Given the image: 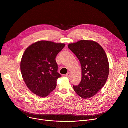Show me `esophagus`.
I'll return each mask as SVG.
<instances>
[{
    "label": "esophagus",
    "instance_id": "1",
    "mask_svg": "<svg viewBox=\"0 0 128 128\" xmlns=\"http://www.w3.org/2000/svg\"><path fill=\"white\" fill-rule=\"evenodd\" d=\"M65 76H66V77H68V78H70V73H68L66 74L65 75Z\"/></svg>",
    "mask_w": 128,
    "mask_h": 128
}]
</instances>
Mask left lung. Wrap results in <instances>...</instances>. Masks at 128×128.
<instances>
[{"instance_id":"1","label":"left lung","mask_w":128,"mask_h":128,"mask_svg":"<svg viewBox=\"0 0 128 128\" xmlns=\"http://www.w3.org/2000/svg\"><path fill=\"white\" fill-rule=\"evenodd\" d=\"M68 47L76 56L82 67L81 82L73 86L78 96L87 99L96 96L107 81L109 63L104 50L97 42L81 40Z\"/></svg>"}]
</instances>
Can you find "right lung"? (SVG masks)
<instances>
[{"mask_svg":"<svg viewBox=\"0 0 128 128\" xmlns=\"http://www.w3.org/2000/svg\"><path fill=\"white\" fill-rule=\"evenodd\" d=\"M65 44L40 40L28 47L20 62L22 76L26 86L36 96L45 98L56 87L60 75L57 72L56 57Z\"/></svg>","mask_w":128,"mask_h":128,"instance_id":"obj_1","label":"right lung"}]
</instances>
